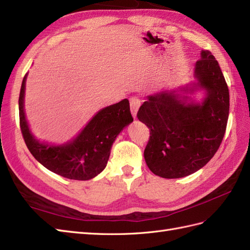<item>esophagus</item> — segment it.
<instances>
[{
	"label": "esophagus",
	"instance_id": "1",
	"mask_svg": "<svg viewBox=\"0 0 250 250\" xmlns=\"http://www.w3.org/2000/svg\"><path fill=\"white\" fill-rule=\"evenodd\" d=\"M140 104H142V100H140L138 97H131L130 98V106H131V113L133 115V117L135 118L136 115H137V112H138V108L140 106Z\"/></svg>",
	"mask_w": 250,
	"mask_h": 250
}]
</instances>
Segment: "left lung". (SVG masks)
<instances>
[{"label":"left lung","mask_w":250,"mask_h":250,"mask_svg":"<svg viewBox=\"0 0 250 250\" xmlns=\"http://www.w3.org/2000/svg\"><path fill=\"white\" fill-rule=\"evenodd\" d=\"M197 83L181 92L204 89L201 104L177 91L148 96L137 118L150 129L144 152L149 169L164 178H180L203 168L215 154L226 131L229 91L221 67L209 50H202L196 61Z\"/></svg>","instance_id":"left-lung-1"}]
</instances>
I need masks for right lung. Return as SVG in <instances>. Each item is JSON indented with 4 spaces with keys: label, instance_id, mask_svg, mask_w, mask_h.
Segmentation results:
<instances>
[{
    "label": "right lung",
    "instance_id": "1",
    "mask_svg": "<svg viewBox=\"0 0 250 250\" xmlns=\"http://www.w3.org/2000/svg\"><path fill=\"white\" fill-rule=\"evenodd\" d=\"M26 77L27 74L23 78L19 97V116L24 142L31 154L49 171L69 180L87 181L97 176L105 168L118 134L133 121L129 100L124 99L102 108L78 136L66 144L54 146L40 143L31 134L25 117Z\"/></svg>",
    "mask_w": 250,
    "mask_h": 250
}]
</instances>
